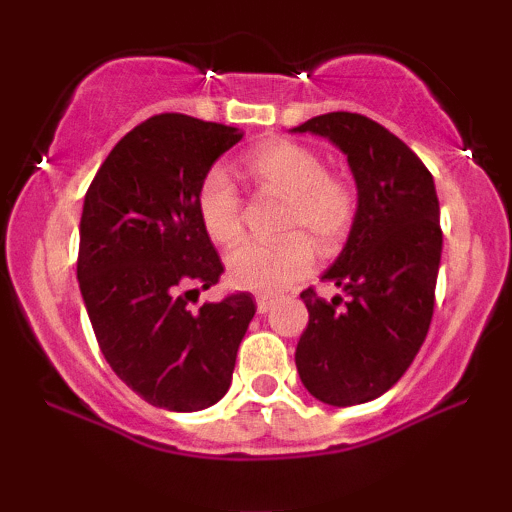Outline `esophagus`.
I'll list each match as a JSON object with an SVG mask.
<instances>
[{
  "label": "esophagus",
  "instance_id": "esophagus-1",
  "mask_svg": "<svg viewBox=\"0 0 512 512\" xmlns=\"http://www.w3.org/2000/svg\"><path fill=\"white\" fill-rule=\"evenodd\" d=\"M274 305L272 296H257V313H269Z\"/></svg>",
  "mask_w": 512,
  "mask_h": 512
}]
</instances>
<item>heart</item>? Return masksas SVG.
<instances>
[{"label": "heart", "mask_w": 512, "mask_h": 512, "mask_svg": "<svg viewBox=\"0 0 512 512\" xmlns=\"http://www.w3.org/2000/svg\"><path fill=\"white\" fill-rule=\"evenodd\" d=\"M245 170L267 190L289 197L281 231L293 234L274 243H243L226 257V274L236 289L279 293L310 274L315 248H337L356 221L358 197L351 182L327 173V163L308 146L274 139L245 156ZM197 214L214 243L231 245L243 233L240 197L221 168L199 182Z\"/></svg>", "instance_id": "1"}]
</instances>
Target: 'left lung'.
Segmentation results:
<instances>
[{
  "instance_id": "left-lung-1",
  "label": "left lung",
  "mask_w": 512,
  "mask_h": 512,
  "mask_svg": "<svg viewBox=\"0 0 512 512\" xmlns=\"http://www.w3.org/2000/svg\"><path fill=\"white\" fill-rule=\"evenodd\" d=\"M291 132L330 139L356 180V221L322 274L346 301L305 289L310 320L296 346L305 390L332 407H354L407 373L431 327L443 250L436 185L421 158L366 115H317Z\"/></svg>"
}]
</instances>
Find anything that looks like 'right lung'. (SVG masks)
<instances>
[{"label":"right lung","instance_id":"1","mask_svg":"<svg viewBox=\"0 0 512 512\" xmlns=\"http://www.w3.org/2000/svg\"><path fill=\"white\" fill-rule=\"evenodd\" d=\"M238 127L154 115L110 151L84 199L76 279L117 378L154 407L199 411L226 395L255 315L250 293L190 310L223 274L197 214L199 182Z\"/></svg>","mask_w":512,"mask_h":512}]
</instances>
